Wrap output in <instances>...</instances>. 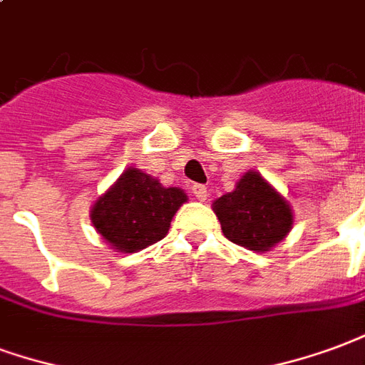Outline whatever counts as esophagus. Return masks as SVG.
I'll list each match as a JSON object with an SVG mask.
<instances>
[{
  "instance_id": "obj_1",
  "label": "esophagus",
  "mask_w": 365,
  "mask_h": 365,
  "mask_svg": "<svg viewBox=\"0 0 365 365\" xmlns=\"http://www.w3.org/2000/svg\"><path fill=\"white\" fill-rule=\"evenodd\" d=\"M192 194L196 196V200H200V202L208 200V188H206L204 185H194Z\"/></svg>"
}]
</instances>
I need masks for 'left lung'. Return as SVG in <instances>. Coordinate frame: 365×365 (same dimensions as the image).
<instances>
[{"mask_svg":"<svg viewBox=\"0 0 365 365\" xmlns=\"http://www.w3.org/2000/svg\"><path fill=\"white\" fill-rule=\"evenodd\" d=\"M212 210L222 223L223 235L255 252L274 249L294 227L289 202L259 171L243 173L233 192L214 200Z\"/></svg>","mask_w":365,"mask_h":365,"instance_id":"8db88e82","label":"left lung"}]
</instances>
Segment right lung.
<instances>
[{
  "mask_svg": "<svg viewBox=\"0 0 365 365\" xmlns=\"http://www.w3.org/2000/svg\"><path fill=\"white\" fill-rule=\"evenodd\" d=\"M188 196L179 186L128 167L91 208V223L116 252H138L161 241Z\"/></svg>",
  "mask_w": 365,
  "mask_h": 365,
  "instance_id": "1",
  "label": "right lung"
}]
</instances>
